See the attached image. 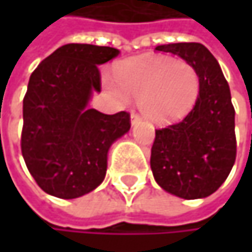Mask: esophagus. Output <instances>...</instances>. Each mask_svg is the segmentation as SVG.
<instances>
[{
  "label": "esophagus",
  "mask_w": 252,
  "mask_h": 252,
  "mask_svg": "<svg viewBox=\"0 0 252 252\" xmlns=\"http://www.w3.org/2000/svg\"><path fill=\"white\" fill-rule=\"evenodd\" d=\"M140 121H141V118H140L137 114H134V112H132V114H131V126H135L137 124H140Z\"/></svg>",
  "instance_id": "esophagus-1"
}]
</instances>
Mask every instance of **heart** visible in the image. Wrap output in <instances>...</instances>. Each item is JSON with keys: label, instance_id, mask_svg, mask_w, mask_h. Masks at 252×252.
<instances>
[{"label": "heart", "instance_id": "heart-1", "mask_svg": "<svg viewBox=\"0 0 252 252\" xmlns=\"http://www.w3.org/2000/svg\"><path fill=\"white\" fill-rule=\"evenodd\" d=\"M103 84L121 103L138 99L141 114L155 124L184 120L200 93V76L191 64L156 54L123 61Z\"/></svg>", "mask_w": 252, "mask_h": 252}]
</instances>
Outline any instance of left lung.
Masks as SVG:
<instances>
[{"label":"left lung","instance_id":"8db88e82","mask_svg":"<svg viewBox=\"0 0 252 252\" xmlns=\"http://www.w3.org/2000/svg\"><path fill=\"white\" fill-rule=\"evenodd\" d=\"M191 64L200 76L192 111L178 124L156 129L150 166L166 192L185 200L213 194L229 175L236 158L235 109L218 60L201 43L156 46Z\"/></svg>","mask_w":252,"mask_h":252}]
</instances>
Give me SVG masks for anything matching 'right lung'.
I'll use <instances>...</instances> for the list:
<instances>
[{
  "mask_svg": "<svg viewBox=\"0 0 252 252\" xmlns=\"http://www.w3.org/2000/svg\"><path fill=\"white\" fill-rule=\"evenodd\" d=\"M120 49L68 43L32 73L23 100L22 153L37 185L58 198H77L105 179L111 146L129 131V115L89 108L100 92L102 65Z\"/></svg>",
  "mask_w": 252,
  "mask_h": 252,
  "instance_id": "right-lung-1",
  "label": "right lung"
}]
</instances>
